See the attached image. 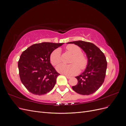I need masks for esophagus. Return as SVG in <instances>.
Wrapping results in <instances>:
<instances>
[{
  "label": "esophagus",
  "instance_id": "esophagus-1",
  "mask_svg": "<svg viewBox=\"0 0 126 126\" xmlns=\"http://www.w3.org/2000/svg\"><path fill=\"white\" fill-rule=\"evenodd\" d=\"M65 76H66V77L67 79H70V78H71V77H70V76H67V75H65Z\"/></svg>",
  "mask_w": 126,
  "mask_h": 126
}]
</instances>
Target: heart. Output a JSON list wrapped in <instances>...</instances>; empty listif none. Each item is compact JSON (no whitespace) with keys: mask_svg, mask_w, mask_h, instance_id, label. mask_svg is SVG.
Returning <instances> with one entry per match:
<instances>
[{"mask_svg":"<svg viewBox=\"0 0 126 126\" xmlns=\"http://www.w3.org/2000/svg\"><path fill=\"white\" fill-rule=\"evenodd\" d=\"M67 51L73 56L70 64H60L56 67L57 71L63 74L73 75L79 73L80 68L85 69L88 64L86 57L82 55L80 48L75 45H69L66 47ZM50 61L53 66H57L61 63L60 50L58 48L53 51L50 56Z\"/></svg>","mask_w":126,"mask_h":126,"instance_id":"obj_1","label":"heart"}]
</instances>
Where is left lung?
Listing matches in <instances>:
<instances>
[{"label":"left lung","mask_w":126,"mask_h":126,"mask_svg":"<svg viewBox=\"0 0 126 126\" xmlns=\"http://www.w3.org/2000/svg\"><path fill=\"white\" fill-rule=\"evenodd\" d=\"M80 47L86 53L88 64L82 73L76 77L78 83L72 88L76 93L83 95L94 94L104 82L107 63L100 49L93 43L82 40L69 42Z\"/></svg>","instance_id":"left-lung-1"}]
</instances>
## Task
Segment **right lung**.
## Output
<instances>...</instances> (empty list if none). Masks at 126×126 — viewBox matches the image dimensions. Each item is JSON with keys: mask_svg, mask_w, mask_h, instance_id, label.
<instances>
[{"mask_svg": "<svg viewBox=\"0 0 126 126\" xmlns=\"http://www.w3.org/2000/svg\"><path fill=\"white\" fill-rule=\"evenodd\" d=\"M64 43H41L32 45L21 54L18 66L22 84L34 94H45L54 87L60 75L50 61L55 49Z\"/></svg>", "mask_w": 126, "mask_h": 126, "instance_id": "add662e5", "label": "right lung"}]
</instances>
